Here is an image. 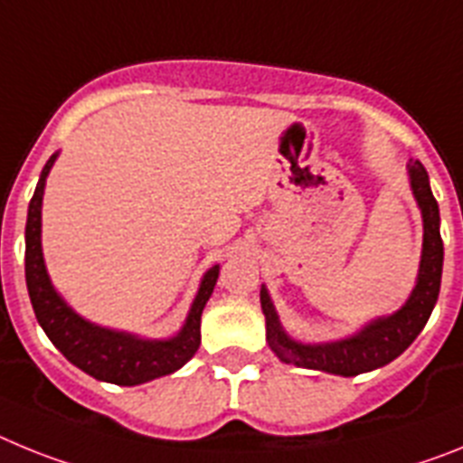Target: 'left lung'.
I'll use <instances>...</instances> for the list:
<instances>
[{
	"mask_svg": "<svg viewBox=\"0 0 463 463\" xmlns=\"http://www.w3.org/2000/svg\"><path fill=\"white\" fill-rule=\"evenodd\" d=\"M408 179L410 191L415 195L417 207L421 212V226H424L420 270H417V281L408 300L396 312L371 319L352 335L328 340V343H303L284 331L270 291L263 284L260 287V307L265 315V340L277 354V359L298 365V368H309V371L354 377L392 364L396 356H401L410 345L415 343V337L420 335L431 317L438 293H440L443 240H440V212H438V203L431 193L429 175L420 160L408 163Z\"/></svg>",
	"mask_w": 463,
	"mask_h": 463,
	"instance_id": "obj_1",
	"label": "left lung"
}]
</instances>
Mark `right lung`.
I'll use <instances>...</instances> for the list:
<instances>
[{
  "mask_svg": "<svg viewBox=\"0 0 463 463\" xmlns=\"http://www.w3.org/2000/svg\"><path fill=\"white\" fill-rule=\"evenodd\" d=\"M58 156L60 154L55 151L43 165L39 184L30 200V209H27L25 281L39 326L43 328L48 340L64 354V359L99 382L135 387V384H144L156 377L172 375L198 352L200 317H203L209 296L214 291L221 265H212L204 272L182 328L170 337H142L137 333L98 326V324L83 319L53 287L46 270V260H43V188H46L48 172L55 165Z\"/></svg>",
  "mask_w": 463,
  "mask_h": 463,
  "instance_id": "right-lung-1",
  "label": "right lung"
}]
</instances>
